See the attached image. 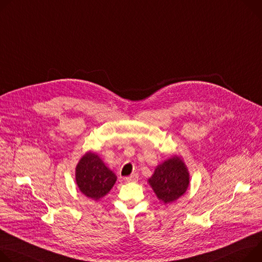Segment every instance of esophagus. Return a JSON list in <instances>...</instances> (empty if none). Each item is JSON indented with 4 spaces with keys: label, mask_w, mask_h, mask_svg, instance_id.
<instances>
[{
    "label": "esophagus",
    "mask_w": 262,
    "mask_h": 262,
    "mask_svg": "<svg viewBox=\"0 0 262 262\" xmlns=\"http://www.w3.org/2000/svg\"><path fill=\"white\" fill-rule=\"evenodd\" d=\"M138 179H139L138 174L134 173V174H132V176H129V177L125 178V181H126V182H128V183H136V182H138Z\"/></svg>",
    "instance_id": "esophagus-1"
}]
</instances>
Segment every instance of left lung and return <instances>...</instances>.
Wrapping results in <instances>:
<instances>
[{"label":"left lung","instance_id":"obj_1","mask_svg":"<svg viewBox=\"0 0 262 262\" xmlns=\"http://www.w3.org/2000/svg\"><path fill=\"white\" fill-rule=\"evenodd\" d=\"M148 183L160 201L170 204L186 192L189 186V172L183 160L173 156L157 166Z\"/></svg>","mask_w":262,"mask_h":262}]
</instances>
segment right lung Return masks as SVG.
I'll use <instances>...</instances> for the list:
<instances>
[{
    "label": "right lung",
    "mask_w": 262,
    "mask_h": 262,
    "mask_svg": "<svg viewBox=\"0 0 262 262\" xmlns=\"http://www.w3.org/2000/svg\"><path fill=\"white\" fill-rule=\"evenodd\" d=\"M76 184L88 198L98 201L110 192L117 181L115 173L94 152H86L76 166Z\"/></svg>",
    "instance_id": "1"
}]
</instances>
